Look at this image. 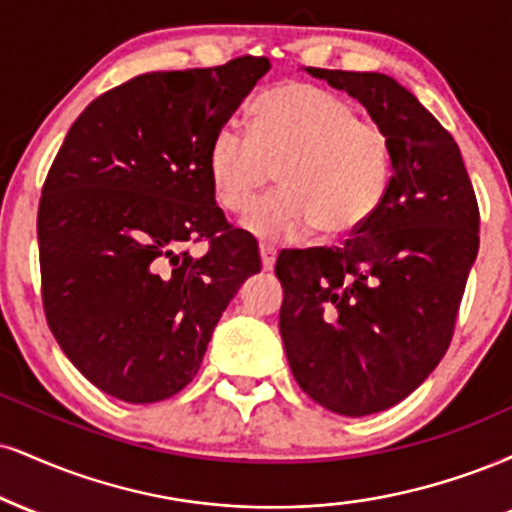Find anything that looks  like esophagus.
<instances>
[{
  "label": "esophagus",
  "mask_w": 512,
  "mask_h": 512,
  "mask_svg": "<svg viewBox=\"0 0 512 512\" xmlns=\"http://www.w3.org/2000/svg\"><path fill=\"white\" fill-rule=\"evenodd\" d=\"M260 257H262V269L264 272H272L276 262V250L272 245H260Z\"/></svg>",
  "instance_id": "1"
}]
</instances>
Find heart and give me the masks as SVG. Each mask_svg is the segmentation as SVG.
<instances>
[{
	"label": "heart",
	"mask_w": 512,
	"mask_h": 512,
	"mask_svg": "<svg viewBox=\"0 0 512 512\" xmlns=\"http://www.w3.org/2000/svg\"><path fill=\"white\" fill-rule=\"evenodd\" d=\"M391 143L377 123L357 119L355 107L310 83H283L250 109V131L221 126L207 150L214 200L245 219L260 240H298L322 231L348 236L377 212L391 183Z\"/></svg>",
	"instance_id": "obj_1"
}]
</instances>
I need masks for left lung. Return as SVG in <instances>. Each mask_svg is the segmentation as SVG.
Instances as JSON below:
<instances>
[{
  "label": "left lung",
  "instance_id": "left-lung-1",
  "mask_svg": "<svg viewBox=\"0 0 512 512\" xmlns=\"http://www.w3.org/2000/svg\"><path fill=\"white\" fill-rule=\"evenodd\" d=\"M389 135L391 183L341 248L283 250L279 331L298 386L343 417L408 398L451 343L479 250V209L453 135L396 78L307 69Z\"/></svg>",
  "mask_w": 512,
  "mask_h": 512
}]
</instances>
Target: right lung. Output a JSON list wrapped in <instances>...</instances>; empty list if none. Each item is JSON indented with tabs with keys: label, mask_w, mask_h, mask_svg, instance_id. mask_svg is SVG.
Segmentation results:
<instances>
[{
	"label": "right lung",
	"mask_w": 512,
	"mask_h": 512,
	"mask_svg": "<svg viewBox=\"0 0 512 512\" xmlns=\"http://www.w3.org/2000/svg\"><path fill=\"white\" fill-rule=\"evenodd\" d=\"M264 57L152 71L92 100L66 133L38 209L42 303L73 367L123 403L193 381L221 312L262 269L257 240L226 224L207 150ZM207 237L202 258L182 252Z\"/></svg>",
	"instance_id": "obj_1"
}]
</instances>
